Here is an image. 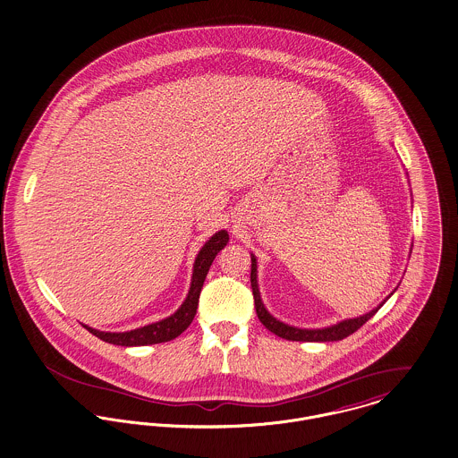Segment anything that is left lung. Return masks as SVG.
Here are the masks:
<instances>
[{"label": "left lung", "instance_id": "1", "mask_svg": "<svg viewBox=\"0 0 458 458\" xmlns=\"http://www.w3.org/2000/svg\"><path fill=\"white\" fill-rule=\"evenodd\" d=\"M411 253V251H410ZM251 257V275H250V281H251V290H253V299H255V309H257V316L260 319V323L269 330L273 332L275 335L281 336V338H286V340H295V342H335V340H342L345 336L352 335L358 328H361L365 325L366 321L369 318L375 316V312L382 307V305L387 302V299L396 292L397 288H394V292L384 299L380 304L377 305L375 309H371L369 312H366L363 316H358V318H349V319H342L335 325H330V327H325V328H299V327H292V325H286L283 321H279L277 318H275L262 302V297H260V290H259V279H257V257L253 253H250Z\"/></svg>", "mask_w": 458, "mask_h": 458}]
</instances>
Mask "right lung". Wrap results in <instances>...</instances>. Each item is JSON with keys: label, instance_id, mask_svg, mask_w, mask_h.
I'll list each match as a JSON object with an SVG mask.
<instances>
[{"label": "right lung", "instance_id": "obj_1", "mask_svg": "<svg viewBox=\"0 0 458 458\" xmlns=\"http://www.w3.org/2000/svg\"><path fill=\"white\" fill-rule=\"evenodd\" d=\"M229 242V234L227 231L220 229L218 233H215L214 236L201 246V250L196 255V260L192 264V277H191V286L187 292V297L183 301L182 305L168 318L156 321L151 325L130 330V332H100L90 328L87 325H83L92 335L114 344V345H123V347H137V345H153V344H161V342H168L174 340L182 334L183 330H187V327L192 323L194 316H196V309L199 302V293L205 283V277L210 271V266L216 257V253L227 244Z\"/></svg>", "mask_w": 458, "mask_h": 458}]
</instances>
